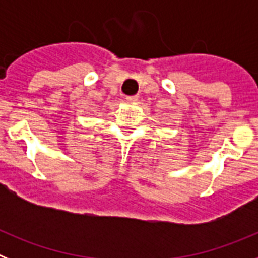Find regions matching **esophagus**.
Instances as JSON below:
<instances>
[{
    "instance_id": "34e87169",
    "label": "esophagus",
    "mask_w": 258,
    "mask_h": 258,
    "mask_svg": "<svg viewBox=\"0 0 258 258\" xmlns=\"http://www.w3.org/2000/svg\"><path fill=\"white\" fill-rule=\"evenodd\" d=\"M126 101L127 102H137L138 101V95H127Z\"/></svg>"
}]
</instances>
